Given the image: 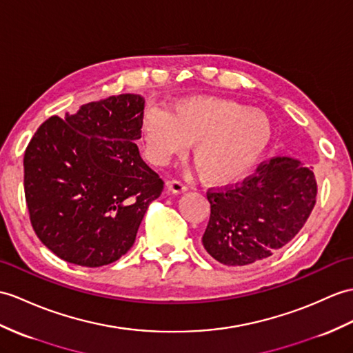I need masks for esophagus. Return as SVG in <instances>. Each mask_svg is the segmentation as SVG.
I'll use <instances>...</instances> for the list:
<instances>
[{"label":"esophagus","mask_w":353,"mask_h":353,"mask_svg":"<svg viewBox=\"0 0 353 353\" xmlns=\"http://www.w3.org/2000/svg\"><path fill=\"white\" fill-rule=\"evenodd\" d=\"M167 190L173 194H183L188 188L183 182H180V180H168Z\"/></svg>","instance_id":"1"}]
</instances>
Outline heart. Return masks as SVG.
<instances>
[{"label": "heart", "instance_id": "b5f03b06", "mask_svg": "<svg viewBox=\"0 0 353 353\" xmlns=\"http://www.w3.org/2000/svg\"><path fill=\"white\" fill-rule=\"evenodd\" d=\"M145 157L163 165L192 144L201 177L214 185H230L247 177L263 157L272 137L265 112L218 96H190L170 110L157 106L141 123Z\"/></svg>", "mask_w": 353, "mask_h": 353}]
</instances>
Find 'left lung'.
<instances>
[{"mask_svg":"<svg viewBox=\"0 0 353 353\" xmlns=\"http://www.w3.org/2000/svg\"><path fill=\"white\" fill-rule=\"evenodd\" d=\"M314 173L301 161L278 157L241 185L208 194L210 219L203 247L219 263L263 260L298 234L316 204Z\"/></svg>","mask_w":353,"mask_h":353,"instance_id":"left-lung-1","label":"left lung"}]
</instances>
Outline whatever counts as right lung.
I'll return each instance as SVG.
<instances>
[{"instance_id":"right-lung-1","label":"right lung","mask_w":353,"mask_h":353,"mask_svg":"<svg viewBox=\"0 0 353 353\" xmlns=\"http://www.w3.org/2000/svg\"><path fill=\"white\" fill-rule=\"evenodd\" d=\"M145 99L119 94L48 119L23 157L37 237L73 265L99 268L132 247L163 182L139 157Z\"/></svg>"}]
</instances>
